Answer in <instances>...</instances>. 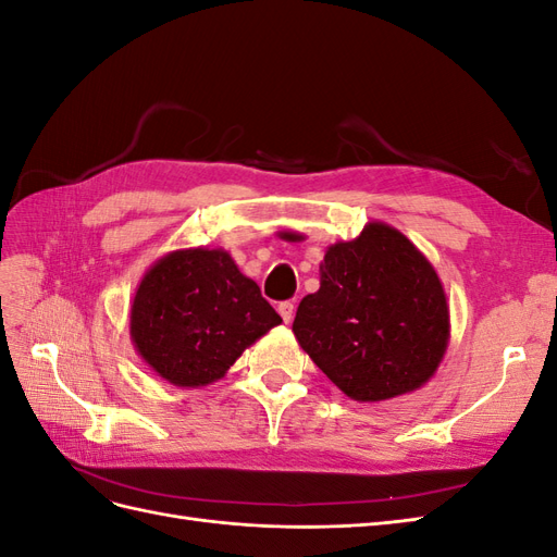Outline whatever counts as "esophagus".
I'll return each mask as SVG.
<instances>
[{
  "label": "esophagus",
  "instance_id": "obj_1",
  "mask_svg": "<svg viewBox=\"0 0 557 557\" xmlns=\"http://www.w3.org/2000/svg\"><path fill=\"white\" fill-rule=\"evenodd\" d=\"M278 313L283 318V323H290L293 315H295V305H293V301H281Z\"/></svg>",
  "mask_w": 557,
  "mask_h": 557
}]
</instances>
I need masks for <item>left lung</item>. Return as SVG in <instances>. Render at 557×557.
I'll return each mask as SVG.
<instances>
[{
    "label": "left lung",
    "mask_w": 557,
    "mask_h": 557,
    "mask_svg": "<svg viewBox=\"0 0 557 557\" xmlns=\"http://www.w3.org/2000/svg\"><path fill=\"white\" fill-rule=\"evenodd\" d=\"M293 332L323 374L356 401H383L428 383L450 318L434 267L404 234L369 223L327 248L320 288L299 301Z\"/></svg>",
    "instance_id": "left-lung-1"
}]
</instances>
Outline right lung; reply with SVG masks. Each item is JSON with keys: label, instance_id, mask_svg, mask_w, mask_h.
<instances>
[{"label": "right lung", "instance_id": "right-lung-1", "mask_svg": "<svg viewBox=\"0 0 557 557\" xmlns=\"http://www.w3.org/2000/svg\"><path fill=\"white\" fill-rule=\"evenodd\" d=\"M281 323L256 281L223 248L174 250L141 278L132 344L153 372L181 387L209 385Z\"/></svg>", "mask_w": 557, "mask_h": 557}]
</instances>
